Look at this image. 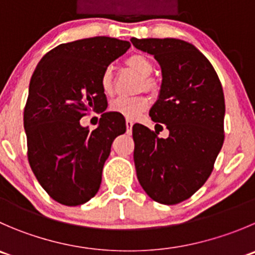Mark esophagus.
Instances as JSON below:
<instances>
[{"mask_svg":"<svg viewBox=\"0 0 255 255\" xmlns=\"http://www.w3.org/2000/svg\"><path fill=\"white\" fill-rule=\"evenodd\" d=\"M133 125H134V122H133L132 120H129V118H127V120H126V127H127L128 129H130V128L133 127Z\"/></svg>","mask_w":255,"mask_h":255,"instance_id":"34e87169","label":"esophagus"}]
</instances>
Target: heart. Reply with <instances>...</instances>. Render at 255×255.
<instances>
[{
    "instance_id": "obj_1",
    "label": "heart",
    "mask_w": 255,
    "mask_h": 255,
    "mask_svg": "<svg viewBox=\"0 0 255 255\" xmlns=\"http://www.w3.org/2000/svg\"><path fill=\"white\" fill-rule=\"evenodd\" d=\"M126 65L128 68L142 76V82L139 90L155 92L157 82L150 77L153 72V65L147 56L140 53L130 54L126 59ZM100 86L102 92L106 96H112L115 92V82H113V73L111 68H106L100 78ZM149 107V98L147 96H135V97H120L111 103V111L123 116L126 118H137Z\"/></svg>"
}]
</instances>
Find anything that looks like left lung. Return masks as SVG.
<instances>
[{"mask_svg":"<svg viewBox=\"0 0 255 255\" xmlns=\"http://www.w3.org/2000/svg\"><path fill=\"white\" fill-rule=\"evenodd\" d=\"M162 67L159 98L149 111L157 127L133 126L134 164L145 193L162 204L190 198L207 182L224 142V93L211 62L193 44L175 38H132Z\"/></svg>","mask_w":255,"mask_h":255,"instance_id":"8db88e82","label":"left lung"}]
</instances>
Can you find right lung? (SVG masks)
I'll return each mask as SVG.
<instances>
[{
    "instance_id": "add662e5",
    "label": "right lung",
    "mask_w": 255,
    "mask_h": 255,
    "mask_svg": "<svg viewBox=\"0 0 255 255\" xmlns=\"http://www.w3.org/2000/svg\"><path fill=\"white\" fill-rule=\"evenodd\" d=\"M130 43L106 36L62 43L38 62L23 112L27 157L48 196L65 206H80L96 196L102 169L126 122L105 112L107 97L100 78ZM91 112L102 113L93 131L80 126Z\"/></svg>"
}]
</instances>
